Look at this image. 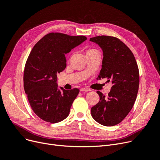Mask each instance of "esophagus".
<instances>
[{
  "label": "esophagus",
  "mask_w": 160,
  "mask_h": 160,
  "mask_svg": "<svg viewBox=\"0 0 160 160\" xmlns=\"http://www.w3.org/2000/svg\"><path fill=\"white\" fill-rule=\"evenodd\" d=\"M80 92H89L90 91V89H88V88H80Z\"/></svg>",
  "instance_id": "34e87169"
}]
</instances>
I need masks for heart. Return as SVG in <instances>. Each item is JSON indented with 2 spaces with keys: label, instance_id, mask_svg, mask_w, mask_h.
Here are the masks:
<instances>
[{
  "label": "heart",
  "instance_id": "1",
  "mask_svg": "<svg viewBox=\"0 0 160 160\" xmlns=\"http://www.w3.org/2000/svg\"><path fill=\"white\" fill-rule=\"evenodd\" d=\"M94 51H97V50H96V49H91L88 50V51H87V52H86V53H88V52H94Z\"/></svg>",
  "mask_w": 160,
  "mask_h": 160
}]
</instances>
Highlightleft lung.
<instances>
[{
  "label": "left lung",
  "mask_w": 160,
  "mask_h": 160,
  "mask_svg": "<svg viewBox=\"0 0 160 160\" xmlns=\"http://www.w3.org/2000/svg\"><path fill=\"white\" fill-rule=\"evenodd\" d=\"M103 51L102 69L98 79L111 81L108 96L99 91V102L92 108L93 119L103 126L120 123L132 109L139 87V71L132 51L117 38L101 35L90 39Z\"/></svg>",
  "instance_id": "left-lung-1"
}]
</instances>
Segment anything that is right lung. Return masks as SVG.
Listing matches in <instances>:
<instances>
[{
    "label": "right lung",
    "instance_id": "right-lung-1",
    "mask_svg": "<svg viewBox=\"0 0 160 160\" xmlns=\"http://www.w3.org/2000/svg\"><path fill=\"white\" fill-rule=\"evenodd\" d=\"M84 35L51 33L34 45L26 63L23 87L34 113L51 123L68 116L79 90L58 87L57 74L67 67L65 54L86 41Z\"/></svg>",
    "mask_w": 160,
    "mask_h": 160
}]
</instances>
